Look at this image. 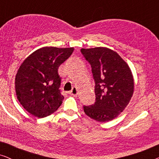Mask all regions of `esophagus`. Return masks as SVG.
<instances>
[{"instance_id": "1", "label": "esophagus", "mask_w": 159, "mask_h": 159, "mask_svg": "<svg viewBox=\"0 0 159 159\" xmlns=\"http://www.w3.org/2000/svg\"><path fill=\"white\" fill-rule=\"evenodd\" d=\"M69 94L73 95V96H77V94H78L77 88H76V87H74V88H72V90L69 92Z\"/></svg>"}]
</instances>
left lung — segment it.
Here are the masks:
<instances>
[{
  "label": "left lung",
  "instance_id": "1",
  "mask_svg": "<svg viewBox=\"0 0 159 159\" xmlns=\"http://www.w3.org/2000/svg\"><path fill=\"white\" fill-rule=\"evenodd\" d=\"M95 80V102L84 106L87 116L100 122L112 120L127 107L134 93L131 69L116 52L105 47L82 48Z\"/></svg>",
  "mask_w": 159,
  "mask_h": 159
}]
</instances>
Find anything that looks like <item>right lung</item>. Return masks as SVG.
<instances>
[{
	"label": "right lung",
	"mask_w": 159,
	"mask_h": 159,
	"mask_svg": "<svg viewBox=\"0 0 159 159\" xmlns=\"http://www.w3.org/2000/svg\"><path fill=\"white\" fill-rule=\"evenodd\" d=\"M74 48L43 47L30 54L15 78L17 99L30 114L43 118L61 105L58 69L73 53Z\"/></svg>",
	"instance_id": "right-lung-1"
}]
</instances>
